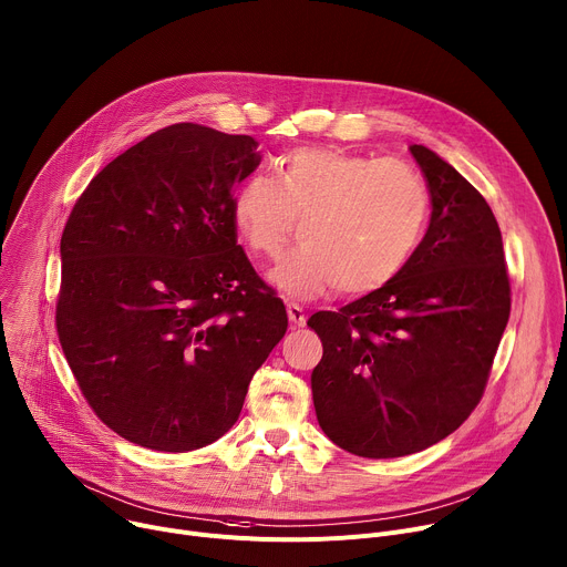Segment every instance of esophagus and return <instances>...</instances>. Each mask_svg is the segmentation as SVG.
<instances>
[{
	"instance_id": "obj_1",
	"label": "esophagus",
	"mask_w": 567,
	"mask_h": 567,
	"mask_svg": "<svg viewBox=\"0 0 567 567\" xmlns=\"http://www.w3.org/2000/svg\"><path fill=\"white\" fill-rule=\"evenodd\" d=\"M286 310H288V320H290L292 327H303L306 324V312H303V308L299 303L288 301Z\"/></svg>"
}]
</instances>
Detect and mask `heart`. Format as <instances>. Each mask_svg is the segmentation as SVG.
Here are the masks:
<instances>
[{"label": "heart", "instance_id": "1", "mask_svg": "<svg viewBox=\"0 0 567 567\" xmlns=\"http://www.w3.org/2000/svg\"><path fill=\"white\" fill-rule=\"evenodd\" d=\"M427 212V186L410 164L327 146L279 155L275 177L251 173L231 196L236 231L257 257L275 259L301 220V247L270 281L303 299L388 286L414 257Z\"/></svg>", "mask_w": 567, "mask_h": 567}]
</instances>
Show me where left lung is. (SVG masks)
<instances>
[{"mask_svg": "<svg viewBox=\"0 0 567 567\" xmlns=\"http://www.w3.org/2000/svg\"><path fill=\"white\" fill-rule=\"evenodd\" d=\"M410 153L432 203L414 257L388 286L308 320L324 347L310 373L320 427L369 460L425 451L468 419L512 310L491 207L434 151Z\"/></svg>", "mask_w": 567, "mask_h": 567, "instance_id": "obj_1", "label": "left lung"}]
</instances>
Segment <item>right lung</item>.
Instances as JSON below:
<instances>
[{
	"instance_id": "right-lung-1",
	"label": "right lung",
	"mask_w": 567,
	"mask_h": 567,
	"mask_svg": "<svg viewBox=\"0 0 567 567\" xmlns=\"http://www.w3.org/2000/svg\"><path fill=\"white\" fill-rule=\"evenodd\" d=\"M257 146L173 123L112 159L62 231V351L96 416L144 449L214 444L286 336V306L236 245L231 218Z\"/></svg>"
}]
</instances>
